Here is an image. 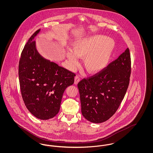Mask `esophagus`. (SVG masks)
Here are the masks:
<instances>
[{"label": "esophagus", "mask_w": 153, "mask_h": 153, "mask_svg": "<svg viewBox=\"0 0 153 153\" xmlns=\"http://www.w3.org/2000/svg\"><path fill=\"white\" fill-rule=\"evenodd\" d=\"M80 76H76L74 78V84H77L79 83V82L80 81Z\"/></svg>", "instance_id": "1"}]
</instances>
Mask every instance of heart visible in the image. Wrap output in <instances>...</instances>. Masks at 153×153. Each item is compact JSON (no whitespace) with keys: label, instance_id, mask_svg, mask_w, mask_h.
Segmentation results:
<instances>
[{"label":"heart","instance_id":"obj_1","mask_svg":"<svg viewBox=\"0 0 153 153\" xmlns=\"http://www.w3.org/2000/svg\"><path fill=\"white\" fill-rule=\"evenodd\" d=\"M115 41L102 35H94L76 41L73 51H69L67 57L73 66L77 64V57L84 58L83 64L89 73H97L109 64L115 49Z\"/></svg>","mask_w":153,"mask_h":153}]
</instances>
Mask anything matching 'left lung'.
<instances>
[{"label":"left lung","instance_id":"obj_1","mask_svg":"<svg viewBox=\"0 0 153 153\" xmlns=\"http://www.w3.org/2000/svg\"><path fill=\"white\" fill-rule=\"evenodd\" d=\"M131 74V57L127 48L101 72L78 83L81 112L88 121L100 123L118 109L126 95Z\"/></svg>","mask_w":153,"mask_h":153}]
</instances>
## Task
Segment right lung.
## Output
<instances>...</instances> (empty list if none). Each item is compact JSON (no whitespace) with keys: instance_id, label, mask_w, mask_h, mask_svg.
I'll list each match as a JSON object with an SVG mask.
<instances>
[{"instance_id":"1","label":"right lung","mask_w":153,"mask_h":153,"mask_svg":"<svg viewBox=\"0 0 153 153\" xmlns=\"http://www.w3.org/2000/svg\"><path fill=\"white\" fill-rule=\"evenodd\" d=\"M40 30H36L25 45L18 74L26 108L36 118L48 120L58 114L63 94L74 83L76 75L40 55L34 41Z\"/></svg>"}]
</instances>
